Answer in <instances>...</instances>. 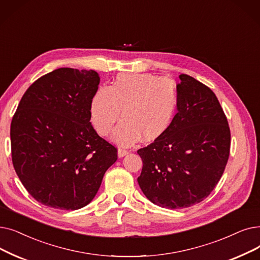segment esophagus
<instances>
[{"label": "esophagus", "mask_w": 260, "mask_h": 260, "mask_svg": "<svg viewBox=\"0 0 260 260\" xmlns=\"http://www.w3.org/2000/svg\"><path fill=\"white\" fill-rule=\"evenodd\" d=\"M128 153H129L128 150H125V149H123V148H119V149H118V156H119L120 158H121V157H124V156H126Z\"/></svg>", "instance_id": "1"}]
</instances>
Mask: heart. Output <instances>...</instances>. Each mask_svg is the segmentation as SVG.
I'll list each match as a JSON object with an SVG mask.
<instances>
[{
  "label": "heart",
  "instance_id": "obj_1",
  "mask_svg": "<svg viewBox=\"0 0 260 260\" xmlns=\"http://www.w3.org/2000/svg\"><path fill=\"white\" fill-rule=\"evenodd\" d=\"M178 94L173 81L150 73L119 74L110 87H101L92 98L90 114L94 128L107 135L121 110L123 120L111 139L120 145H132L143 139L160 137L173 122Z\"/></svg>",
  "mask_w": 260,
  "mask_h": 260
}]
</instances>
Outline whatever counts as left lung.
Masks as SVG:
<instances>
[{
    "label": "left lung",
    "mask_w": 260,
    "mask_h": 260,
    "mask_svg": "<svg viewBox=\"0 0 260 260\" xmlns=\"http://www.w3.org/2000/svg\"><path fill=\"white\" fill-rule=\"evenodd\" d=\"M176 85L177 114L169 129L138 150V184L155 205L178 209L206 199L228 164L231 132L211 89L187 74Z\"/></svg>",
    "instance_id": "8db88e82"
}]
</instances>
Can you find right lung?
<instances>
[{
	"mask_svg": "<svg viewBox=\"0 0 260 260\" xmlns=\"http://www.w3.org/2000/svg\"><path fill=\"white\" fill-rule=\"evenodd\" d=\"M100 84L93 70L59 68L32 83L10 125L13 165L41 204L76 210L95 197L117 149L91 125Z\"/></svg>",
	"mask_w": 260,
	"mask_h": 260,
	"instance_id": "add662e5",
	"label": "right lung"
}]
</instances>
